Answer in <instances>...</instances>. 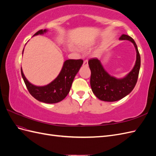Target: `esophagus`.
<instances>
[{"label": "esophagus", "instance_id": "1", "mask_svg": "<svg viewBox=\"0 0 156 156\" xmlns=\"http://www.w3.org/2000/svg\"><path fill=\"white\" fill-rule=\"evenodd\" d=\"M88 60H84V62H83V66H88Z\"/></svg>", "mask_w": 156, "mask_h": 156}]
</instances>
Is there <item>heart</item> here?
I'll list each match as a JSON object with an SVG mask.
<instances>
[{"mask_svg": "<svg viewBox=\"0 0 156 156\" xmlns=\"http://www.w3.org/2000/svg\"><path fill=\"white\" fill-rule=\"evenodd\" d=\"M91 45H92V44H87V45H84V46L83 47V48H88V47L91 46Z\"/></svg>", "mask_w": 156, "mask_h": 156, "instance_id": "1", "label": "heart"}]
</instances>
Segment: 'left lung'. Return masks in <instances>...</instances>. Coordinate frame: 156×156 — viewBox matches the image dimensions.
<instances>
[{
  "mask_svg": "<svg viewBox=\"0 0 156 156\" xmlns=\"http://www.w3.org/2000/svg\"><path fill=\"white\" fill-rule=\"evenodd\" d=\"M120 40H128L133 44L136 51L134 66L125 77L117 78L105 69L101 60L93 58L88 60L91 71L90 86L93 93L101 101H116L126 97L133 90L137 81L140 67V57L135 41L130 36L123 34Z\"/></svg>",
  "mask_w": 156,
  "mask_h": 156,
  "instance_id": "obj_1",
  "label": "left lung"
}]
</instances>
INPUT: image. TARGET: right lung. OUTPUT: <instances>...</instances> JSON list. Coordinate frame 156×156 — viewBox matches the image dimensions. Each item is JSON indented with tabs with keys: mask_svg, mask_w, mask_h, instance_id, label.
Listing matches in <instances>:
<instances>
[{
	"mask_svg": "<svg viewBox=\"0 0 156 156\" xmlns=\"http://www.w3.org/2000/svg\"><path fill=\"white\" fill-rule=\"evenodd\" d=\"M49 30H40L33 36L42 35ZM24 49L23 50V54ZM83 64L81 59H69L64 61L60 72L53 81L44 86H36L28 81L21 68V75L28 90L36 100L45 103H56L66 97L72 87L75 75Z\"/></svg>",
	"mask_w": 156,
	"mask_h": 156,
	"instance_id": "obj_1",
	"label": "right lung"
}]
</instances>
